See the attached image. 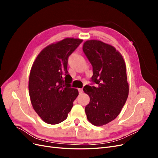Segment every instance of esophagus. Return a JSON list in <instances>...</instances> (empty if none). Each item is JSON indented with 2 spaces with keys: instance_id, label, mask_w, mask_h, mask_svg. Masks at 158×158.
I'll return each mask as SVG.
<instances>
[{
  "instance_id": "1",
  "label": "esophagus",
  "mask_w": 158,
  "mask_h": 158,
  "mask_svg": "<svg viewBox=\"0 0 158 158\" xmlns=\"http://www.w3.org/2000/svg\"><path fill=\"white\" fill-rule=\"evenodd\" d=\"M78 91H79V94H82L83 93V89L82 88H80V89H78Z\"/></svg>"
}]
</instances>
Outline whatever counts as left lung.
Masks as SVG:
<instances>
[{"instance_id":"1","label":"left lung","mask_w":158,"mask_h":158,"mask_svg":"<svg viewBox=\"0 0 158 158\" xmlns=\"http://www.w3.org/2000/svg\"><path fill=\"white\" fill-rule=\"evenodd\" d=\"M83 51L93 67L92 82L97 87L86 85L84 92L90 98L85 106L88 120L95 126H103L121 113L128 95L125 60L112 45L99 40L84 42Z\"/></svg>"}]
</instances>
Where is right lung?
<instances>
[{
	"mask_svg": "<svg viewBox=\"0 0 158 158\" xmlns=\"http://www.w3.org/2000/svg\"><path fill=\"white\" fill-rule=\"evenodd\" d=\"M82 42L66 38L52 44L40 52L32 65L28 85L31 103L46 123L64 121L78 95V89L71 88L67 65L69 56Z\"/></svg>",
	"mask_w": 158,
	"mask_h": 158,
	"instance_id": "obj_1",
	"label": "right lung"
}]
</instances>
